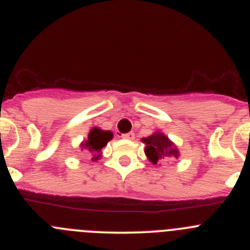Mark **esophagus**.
Masks as SVG:
<instances>
[{"mask_svg": "<svg viewBox=\"0 0 250 250\" xmlns=\"http://www.w3.org/2000/svg\"><path fill=\"white\" fill-rule=\"evenodd\" d=\"M123 138L126 139V140H134V138H135V134H134V132H127V134H124Z\"/></svg>", "mask_w": 250, "mask_h": 250, "instance_id": "1", "label": "esophagus"}]
</instances>
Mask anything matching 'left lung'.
<instances>
[{
  "label": "left lung",
  "mask_w": 250,
  "mask_h": 250,
  "mask_svg": "<svg viewBox=\"0 0 250 250\" xmlns=\"http://www.w3.org/2000/svg\"><path fill=\"white\" fill-rule=\"evenodd\" d=\"M143 143L146 144L145 155L147 156L149 161H151L152 164H158V163L169 160V159L179 158L178 147L163 132H154L149 138L143 139Z\"/></svg>",
  "instance_id": "1"
}]
</instances>
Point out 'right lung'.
Listing matches in <instances>:
<instances>
[{
    "mask_svg": "<svg viewBox=\"0 0 250 250\" xmlns=\"http://www.w3.org/2000/svg\"><path fill=\"white\" fill-rule=\"evenodd\" d=\"M112 139L111 131H104L99 127L90 130L89 136L85 141L81 143L80 146L92 154V160L96 161L101 158V149Z\"/></svg>",
    "mask_w": 250,
    "mask_h": 250,
    "instance_id": "obj_1",
    "label": "right lung"
}]
</instances>
